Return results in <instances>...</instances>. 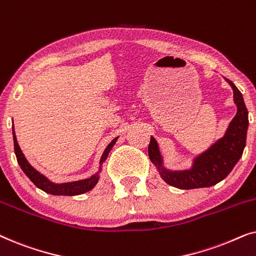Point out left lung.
<instances>
[{
  "label": "left lung",
  "instance_id": "1",
  "mask_svg": "<svg viewBox=\"0 0 256 256\" xmlns=\"http://www.w3.org/2000/svg\"><path fill=\"white\" fill-rule=\"evenodd\" d=\"M226 80L233 88L234 102L238 107L236 115L230 121L225 136L202 155L196 157L191 169L184 171L166 170L163 166L156 140L152 136L150 138L149 158L157 166L160 177L166 183L183 190L212 186L228 176L242 156L248 129V110L240 90L230 80Z\"/></svg>",
  "mask_w": 256,
  "mask_h": 256
}]
</instances>
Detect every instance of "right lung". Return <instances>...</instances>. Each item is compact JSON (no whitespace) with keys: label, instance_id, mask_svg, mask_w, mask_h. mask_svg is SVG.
<instances>
[{"label":"right lung","instance_id":"1","mask_svg":"<svg viewBox=\"0 0 256 256\" xmlns=\"http://www.w3.org/2000/svg\"><path fill=\"white\" fill-rule=\"evenodd\" d=\"M12 138H14V148H15V155L18 162L20 169L24 171V174L29 177V180L36 185L38 188L43 190L44 192L54 196H76L85 194V192L92 190L96 186L98 180H99V172L93 174L92 177L87 178V180H78V182H71V183H62V184H54L51 180H48L46 177L38 172V171L30 166V163L28 162L26 157H24L22 150H20L18 143H17V138L15 135V130H14V124H12ZM118 138H115L110 144L107 146V148L104 149V152L101 156L100 160V169L102 166V163L106 160L108 154L113 148V146L116 142Z\"/></svg>","mask_w":256,"mask_h":256}]
</instances>
